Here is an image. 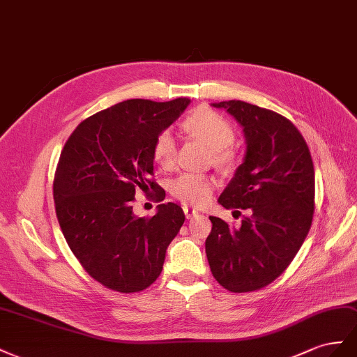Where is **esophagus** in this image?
Returning a JSON list of instances; mask_svg holds the SVG:
<instances>
[{
	"instance_id": "esophagus-1",
	"label": "esophagus",
	"mask_w": 357,
	"mask_h": 357,
	"mask_svg": "<svg viewBox=\"0 0 357 357\" xmlns=\"http://www.w3.org/2000/svg\"><path fill=\"white\" fill-rule=\"evenodd\" d=\"M182 209H184V213H185V217H187V218H192V217H196L197 213H199L196 209L188 208V206H182Z\"/></svg>"
}]
</instances>
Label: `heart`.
Wrapping results in <instances>:
<instances>
[{"mask_svg":"<svg viewBox=\"0 0 357 357\" xmlns=\"http://www.w3.org/2000/svg\"><path fill=\"white\" fill-rule=\"evenodd\" d=\"M185 128L202 139L212 149V160L220 167H230L235 162V154L229 148L235 140V130L230 122L217 112L208 107H199L185 119ZM154 160L160 166H170L176 154V137L172 130H162L152 148ZM215 187V179L200 173L185 172L170 181L173 197L188 205H205Z\"/></svg>","mask_w":357,"mask_h":357,"instance_id":"heart-1","label":"heart"}]
</instances>
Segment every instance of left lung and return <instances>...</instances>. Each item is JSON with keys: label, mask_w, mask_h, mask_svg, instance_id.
Returning <instances> with one entry per match:
<instances>
[{"label": "left lung", "mask_w": 357, "mask_h": 357, "mask_svg": "<svg viewBox=\"0 0 357 357\" xmlns=\"http://www.w3.org/2000/svg\"><path fill=\"white\" fill-rule=\"evenodd\" d=\"M212 106L239 122L247 142L245 158L218 202L251 215L238 229L209 217L206 257L226 290H260L286 271L310 231L315 192L311 152L293 122L277 112L241 100Z\"/></svg>", "instance_id": "left-lung-1"}]
</instances>
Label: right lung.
<instances>
[{
	"instance_id": "1",
	"label": "right lung",
	"mask_w": 357,
	"mask_h": 357,
	"mask_svg": "<svg viewBox=\"0 0 357 357\" xmlns=\"http://www.w3.org/2000/svg\"><path fill=\"white\" fill-rule=\"evenodd\" d=\"M188 105V98L121 101L80 122L61 151L54 179L59 227L82 268L110 290L148 289L185 221L176 203H161L154 217L144 218L133 202L137 188L165 200L151 179L152 148Z\"/></svg>"
}]
</instances>
